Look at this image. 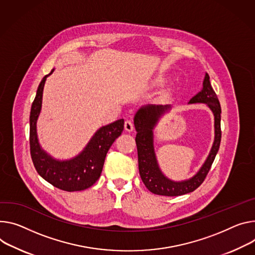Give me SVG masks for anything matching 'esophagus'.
I'll return each instance as SVG.
<instances>
[{"label":"esophagus","instance_id":"34e87169","mask_svg":"<svg viewBox=\"0 0 255 255\" xmlns=\"http://www.w3.org/2000/svg\"><path fill=\"white\" fill-rule=\"evenodd\" d=\"M124 128H125V130H126L127 132H131V131H133V129H134V125H133V123H132L131 121L127 120V121L125 122V124H124Z\"/></svg>","mask_w":255,"mask_h":255}]
</instances>
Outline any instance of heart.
Wrapping results in <instances>:
<instances>
[{
	"mask_svg": "<svg viewBox=\"0 0 255 255\" xmlns=\"http://www.w3.org/2000/svg\"><path fill=\"white\" fill-rule=\"evenodd\" d=\"M167 80H168V78H167L165 75L160 74V75H158V76H156V77L154 78L153 84L156 85V86H160V85H163L165 82H167Z\"/></svg>",
	"mask_w": 255,
	"mask_h": 255,
	"instance_id": "1",
	"label": "heart"
}]
</instances>
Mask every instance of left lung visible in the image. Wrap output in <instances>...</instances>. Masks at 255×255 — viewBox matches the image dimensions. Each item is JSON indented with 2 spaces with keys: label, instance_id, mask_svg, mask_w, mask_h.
Masks as SVG:
<instances>
[{
  "label": "left lung",
  "instance_id": "1",
  "mask_svg": "<svg viewBox=\"0 0 255 255\" xmlns=\"http://www.w3.org/2000/svg\"><path fill=\"white\" fill-rule=\"evenodd\" d=\"M205 104L213 112L215 119V139L203 165L198 172L189 179L174 181L169 179L159 169L153 144V129L163 115L169 112L171 105H147L141 107L134 116L136 129L135 141L138 153V168L146 188L157 195L179 196L194 191L204 181L218 153L221 143V106L219 99L210 82V76L205 73L202 88L188 104Z\"/></svg>",
  "mask_w": 255,
  "mask_h": 255
}]
</instances>
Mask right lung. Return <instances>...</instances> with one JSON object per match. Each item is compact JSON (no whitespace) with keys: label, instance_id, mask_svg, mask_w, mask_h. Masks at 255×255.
Segmentation results:
<instances>
[{"label":"right lung","instance_id":"right-lung-1","mask_svg":"<svg viewBox=\"0 0 255 255\" xmlns=\"http://www.w3.org/2000/svg\"><path fill=\"white\" fill-rule=\"evenodd\" d=\"M54 70L55 69L40 81L31 106L29 117L30 154L37 173L53 186L69 192L81 191L89 188L99 180L107 152L124 129V119L98 129L76 156L69 159L53 157L41 147L38 141L36 123L41 111L44 83Z\"/></svg>","mask_w":255,"mask_h":255}]
</instances>
